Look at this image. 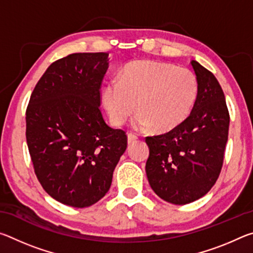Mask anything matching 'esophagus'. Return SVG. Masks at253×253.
I'll list each match as a JSON object with an SVG mask.
<instances>
[{
  "label": "esophagus",
  "instance_id": "obj_1",
  "mask_svg": "<svg viewBox=\"0 0 253 253\" xmlns=\"http://www.w3.org/2000/svg\"><path fill=\"white\" fill-rule=\"evenodd\" d=\"M127 138H128V144H131V143L136 142V140L138 139V137H137V135L132 134V132H128V135H127Z\"/></svg>",
  "mask_w": 253,
  "mask_h": 253
}]
</instances>
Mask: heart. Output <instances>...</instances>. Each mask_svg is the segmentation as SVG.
I'll return each mask as SVG.
<instances>
[{
  "instance_id": "obj_1",
  "label": "heart",
  "mask_w": 253,
  "mask_h": 253,
  "mask_svg": "<svg viewBox=\"0 0 253 253\" xmlns=\"http://www.w3.org/2000/svg\"><path fill=\"white\" fill-rule=\"evenodd\" d=\"M198 97V80L187 68L170 63L137 61L129 63L122 78L106 84L102 99L114 125L126 123L136 109L132 124L137 129L153 126L170 129L185 119Z\"/></svg>"
}]
</instances>
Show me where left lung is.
I'll return each instance as SVG.
<instances>
[{
  "instance_id": "8db88e82",
  "label": "left lung",
  "mask_w": 253,
  "mask_h": 253,
  "mask_svg": "<svg viewBox=\"0 0 253 253\" xmlns=\"http://www.w3.org/2000/svg\"><path fill=\"white\" fill-rule=\"evenodd\" d=\"M198 97L191 114L173 129L147 136L146 174L153 191L166 202L183 205L214 186L223 165L230 115L219 81L192 60Z\"/></svg>"
}]
</instances>
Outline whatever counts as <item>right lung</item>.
<instances>
[{
    "label": "right lung",
    "instance_id": "right-lung-1",
    "mask_svg": "<svg viewBox=\"0 0 253 253\" xmlns=\"http://www.w3.org/2000/svg\"><path fill=\"white\" fill-rule=\"evenodd\" d=\"M108 53H72L51 63L27 107L34 173L51 198L87 208L108 192L127 135L105 123L101 84Z\"/></svg>",
    "mask_w": 253,
    "mask_h": 253
}]
</instances>
